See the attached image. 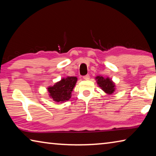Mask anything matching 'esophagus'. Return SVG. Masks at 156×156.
<instances>
[{"instance_id":"esophagus-1","label":"esophagus","mask_w":156,"mask_h":156,"mask_svg":"<svg viewBox=\"0 0 156 156\" xmlns=\"http://www.w3.org/2000/svg\"><path fill=\"white\" fill-rule=\"evenodd\" d=\"M83 79H84V80H89V75H86V76H83Z\"/></svg>"}]
</instances>
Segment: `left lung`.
<instances>
[{
  "label": "left lung",
  "instance_id": "left-lung-1",
  "mask_svg": "<svg viewBox=\"0 0 156 156\" xmlns=\"http://www.w3.org/2000/svg\"><path fill=\"white\" fill-rule=\"evenodd\" d=\"M97 83L102 90L109 94H112L114 91V84L109 78H105L102 76H97Z\"/></svg>",
  "mask_w": 156,
  "mask_h": 156
}]
</instances>
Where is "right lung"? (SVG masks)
<instances>
[{"label":"right lung","instance_id":"right-lung-1","mask_svg":"<svg viewBox=\"0 0 156 156\" xmlns=\"http://www.w3.org/2000/svg\"><path fill=\"white\" fill-rule=\"evenodd\" d=\"M76 81H77V78L74 76L62 78L54 86L49 87L48 88L49 96L54 101L58 102L68 100L72 96L71 94L74 87Z\"/></svg>","mask_w":156,"mask_h":156}]
</instances>
